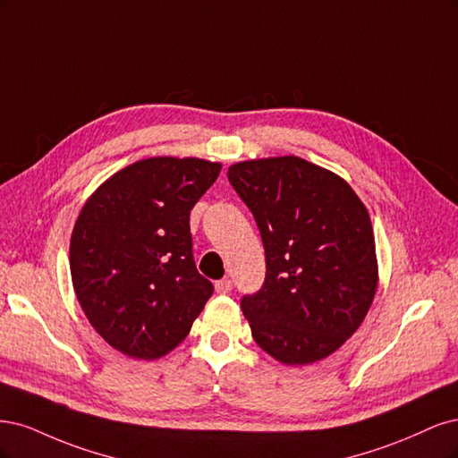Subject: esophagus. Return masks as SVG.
<instances>
[{"instance_id": "34e87169", "label": "esophagus", "mask_w": 458, "mask_h": 458, "mask_svg": "<svg viewBox=\"0 0 458 458\" xmlns=\"http://www.w3.org/2000/svg\"><path fill=\"white\" fill-rule=\"evenodd\" d=\"M215 291L218 294H228L232 291V282L230 279H220V282L215 284Z\"/></svg>"}]
</instances>
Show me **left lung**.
Wrapping results in <instances>:
<instances>
[{
	"instance_id": "8db88e82",
	"label": "left lung",
	"mask_w": 458,
	"mask_h": 458,
	"mask_svg": "<svg viewBox=\"0 0 458 458\" xmlns=\"http://www.w3.org/2000/svg\"><path fill=\"white\" fill-rule=\"evenodd\" d=\"M228 181L267 253L262 289L242 299L255 343L285 365L331 356L358 331L378 285L363 201L343 176L297 156L240 161Z\"/></svg>"
}]
</instances>
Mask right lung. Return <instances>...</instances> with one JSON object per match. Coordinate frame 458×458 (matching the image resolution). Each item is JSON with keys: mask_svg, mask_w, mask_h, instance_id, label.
Instances as JSON below:
<instances>
[{"mask_svg": "<svg viewBox=\"0 0 458 458\" xmlns=\"http://www.w3.org/2000/svg\"><path fill=\"white\" fill-rule=\"evenodd\" d=\"M223 169L159 156L102 182L73 225L70 274L93 329L132 360L179 346L213 294L191 257L190 211Z\"/></svg>", "mask_w": 458, "mask_h": 458, "instance_id": "add662e5", "label": "right lung"}]
</instances>
